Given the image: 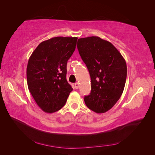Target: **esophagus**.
<instances>
[{"label": "esophagus", "instance_id": "obj_1", "mask_svg": "<svg viewBox=\"0 0 155 155\" xmlns=\"http://www.w3.org/2000/svg\"><path fill=\"white\" fill-rule=\"evenodd\" d=\"M74 85H75V88H76V89H78V88H79V85L78 83H75Z\"/></svg>", "mask_w": 155, "mask_h": 155}]
</instances>
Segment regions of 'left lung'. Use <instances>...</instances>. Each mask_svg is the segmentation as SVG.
I'll use <instances>...</instances> for the list:
<instances>
[{"label":"left lung","mask_w":155,"mask_h":155,"mask_svg":"<svg viewBox=\"0 0 155 155\" xmlns=\"http://www.w3.org/2000/svg\"><path fill=\"white\" fill-rule=\"evenodd\" d=\"M77 47L91 79V91L84 101L88 109L104 113L122 94L127 78L123 56L110 42L99 37L79 39Z\"/></svg>","instance_id":"left-lung-1"}]
</instances>
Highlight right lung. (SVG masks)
Here are the masks:
<instances>
[{
    "label": "right lung",
    "instance_id": "1",
    "mask_svg": "<svg viewBox=\"0 0 155 155\" xmlns=\"http://www.w3.org/2000/svg\"><path fill=\"white\" fill-rule=\"evenodd\" d=\"M77 40L75 37H53L41 43L30 57L28 87L37 105L47 113L61 109L73 90L66 78L67 64Z\"/></svg>",
    "mask_w": 155,
    "mask_h": 155
}]
</instances>
